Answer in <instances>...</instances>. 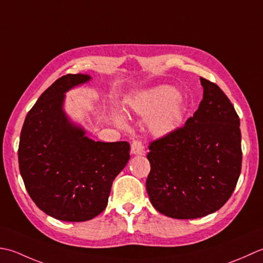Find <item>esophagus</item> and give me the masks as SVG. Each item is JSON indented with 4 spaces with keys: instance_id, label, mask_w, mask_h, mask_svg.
Instances as JSON below:
<instances>
[{
    "instance_id": "1",
    "label": "esophagus",
    "mask_w": 263,
    "mask_h": 263,
    "mask_svg": "<svg viewBox=\"0 0 263 263\" xmlns=\"http://www.w3.org/2000/svg\"><path fill=\"white\" fill-rule=\"evenodd\" d=\"M144 153V145L141 141H135L132 142V154L134 155H139Z\"/></svg>"
}]
</instances>
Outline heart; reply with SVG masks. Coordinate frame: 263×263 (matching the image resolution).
<instances>
[{
  "mask_svg": "<svg viewBox=\"0 0 263 263\" xmlns=\"http://www.w3.org/2000/svg\"><path fill=\"white\" fill-rule=\"evenodd\" d=\"M132 109L143 117L152 115L148 126L158 136L167 135L175 130L184 114V105L178 92L169 86H160L138 95L132 102ZM118 121L122 124L120 119Z\"/></svg>",
  "mask_w": 263,
  "mask_h": 263,
  "instance_id": "heart-1",
  "label": "heart"
}]
</instances>
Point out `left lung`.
Wrapping results in <instances>:
<instances>
[{"label": "left lung", "instance_id": "1", "mask_svg": "<svg viewBox=\"0 0 263 263\" xmlns=\"http://www.w3.org/2000/svg\"><path fill=\"white\" fill-rule=\"evenodd\" d=\"M203 99L185 125L148 146L146 191L157 210L195 219L219 210L236 187L242 169L239 117L221 88L200 78Z\"/></svg>", "mask_w": 263, "mask_h": 263}]
</instances>
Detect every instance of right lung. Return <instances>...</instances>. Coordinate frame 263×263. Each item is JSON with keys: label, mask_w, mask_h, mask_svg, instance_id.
Segmentation results:
<instances>
[{"label": "right lung", "mask_w": 263, "mask_h": 263, "mask_svg": "<svg viewBox=\"0 0 263 263\" xmlns=\"http://www.w3.org/2000/svg\"><path fill=\"white\" fill-rule=\"evenodd\" d=\"M88 74L57 79L26 116L18 148L19 170L31 200L63 221H86L108 205L112 183L129 160L128 142H95L69 121L64 93Z\"/></svg>", "instance_id": "right-lung-1"}]
</instances>
